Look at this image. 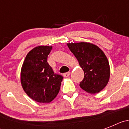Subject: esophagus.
Here are the masks:
<instances>
[{
  "mask_svg": "<svg viewBox=\"0 0 129 129\" xmlns=\"http://www.w3.org/2000/svg\"><path fill=\"white\" fill-rule=\"evenodd\" d=\"M70 72H66V73H64V74L63 76H64V77H68V76H70Z\"/></svg>",
  "mask_w": 129,
  "mask_h": 129,
  "instance_id": "esophagus-1",
  "label": "esophagus"
}]
</instances>
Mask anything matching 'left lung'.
<instances>
[{
	"instance_id": "1",
	"label": "left lung",
	"mask_w": 129,
	"mask_h": 129,
	"mask_svg": "<svg viewBox=\"0 0 129 129\" xmlns=\"http://www.w3.org/2000/svg\"><path fill=\"white\" fill-rule=\"evenodd\" d=\"M67 46L84 71L80 87L90 94L102 90L110 77L109 61L103 51L96 45L85 42L68 43Z\"/></svg>"
}]
</instances>
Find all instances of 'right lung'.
I'll use <instances>...</instances> for the list:
<instances>
[{
  "mask_svg": "<svg viewBox=\"0 0 129 129\" xmlns=\"http://www.w3.org/2000/svg\"><path fill=\"white\" fill-rule=\"evenodd\" d=\"M52 46L34 48L27 54L22 64L20 81L24 90L33 100L50 103L57 96L63 77L54 73L47 62Z\"/></svg>",
  "mask_w": 129,
  "mask_h": 129,
  "instance_id": "1",
  "label": "right lung"
}]
</instances>
